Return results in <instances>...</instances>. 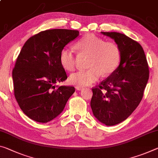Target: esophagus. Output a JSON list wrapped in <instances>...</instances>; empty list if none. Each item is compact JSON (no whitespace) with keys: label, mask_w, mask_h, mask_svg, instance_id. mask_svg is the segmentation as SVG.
Returning a JSON list of instances; mask_svg holds the SVG:
<instances>
[{"label":"esophagus","mask_w":158,"mask_h":158,"mask_svg":"<svg viewBox=\"0 0 158 158\" xmlns=\"http://www.w3.org/2000/svg\"><path fill=\"white\" fill-rule=\"evenodd\" d=\"M76 88V89L77 90V91H80V90H81L82 89H83V87H81V86H76L75 87Z\"/></svg>","instance_id":"obj_1"}]
</instances>
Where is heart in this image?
<instances>
[{
    "label": "heart",
    "instance_id": "1",
    "mask_svg": "<svg viewBox=\"0 0 158 158\" xmlns=\"http://www.w3.org/2000/svg\"><path fill=\"white\" fill-rule=\"evenodd\" d=\"M75 47L81 56H89V69L70 75V84L76 86H86L96 82L102 74H112L121 61V50L115 42L105 41L93 34H87L79 40ZM60 62L64 69L73 71L77 59L73 51L63 48L60 53Z\"/></svg>",
    "mask_w": 158,
    "mask_h": 158
}]
</instances>
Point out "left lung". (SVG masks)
<instances>
[{"label": "left lung", "instance_id": "obj_1", "mask_svg": "<svg viewBox=\"0 0 158 158\" xmlns=\"http://www.w3.org/2000/svg\"><path fill=\"white\" fill-rule=\"evenodd\" d=\"M114 39L121 50V61L112 74L92 88L91 107L96 118L113 126L131 114L141 101L149 78V67L142 46L117 32H101Z\"/></svg>", "mask_w": 158, "mask_h": 158}]
</instances>
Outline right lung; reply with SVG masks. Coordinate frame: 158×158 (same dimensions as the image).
<instances>
[{
	"label": "right lung",
	"mask_w": 158,
	"mask_h": 158,
	"mask_svg": "<svg viewBox=\"0 0 158 158\" xmlns=\"http://www.w3.org/2000/svg\"><path fill=\"white\" fill-rule=\"evenodd\" d=\"M77 30L55 29L39 32L25 42L12 70L14 94L22 112L46 123L63 111L73 86H56L67 79L60 62L64 47L79 36Z\"/></svg>",
	"instance_id": "1"
}]
</instances>
